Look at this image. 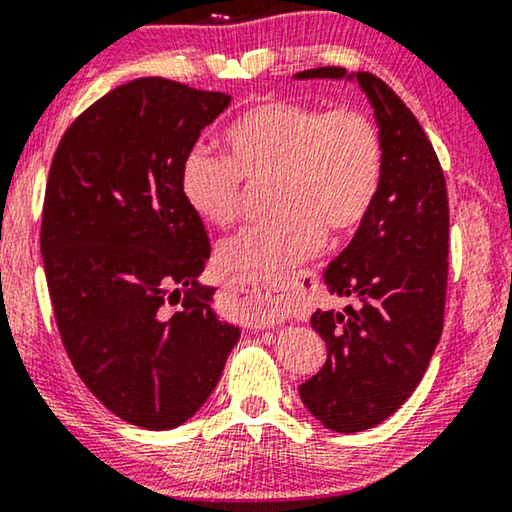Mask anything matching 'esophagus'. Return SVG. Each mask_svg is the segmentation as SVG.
Listing matches in <instances>:
<instances>
[{
  "instance_id": "obj_1",
  "label": "esophagus",
  "mask_w": 512,
  "mask_h": 512,
  "mask_svg": "<svg viewBox=\"0 0 512 512\" xmlns=\"http://www.w3.org/2000/svg\"><path fill=\"white\" fill-rule=\"evenodd\" d=\"M269 301L280 310L294 308V305L301 301V287L296 285V282H285L282 289H276V292L269 289Z\"/></svg>"
}]
</instances>
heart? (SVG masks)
<instances>
[{"label": "heart", "mask_w": 512, "mask_h": 512, "mask_svg": "<svg viewBox=\"0 0 512 512\" xmlns=\"http://www.w3.org/2000/svg\"><path fill=\"white\" fill-rule=\"evenodd\" d=\"M227 156L195 144L181 163V195L211 227L241 218L243 181H271L276 218L220 243L227 276L276 280L315 253L326 236H345L368 218L384 174V140L368 114L266 101L225 133Z\"/></svg>", "instance_id": "b5f03b06"}]
</instances>
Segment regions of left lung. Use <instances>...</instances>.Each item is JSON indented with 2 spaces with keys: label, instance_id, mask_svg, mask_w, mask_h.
<instances>
[{
  "label": "left lung",
  "instance_id": "1",
  "mask_svg": "<svg viewBox=\"0 0 512 512\" xmlns=\"http://www.w3.org/2000/svg\"><path fill=\"white\" fill-rule=\"evenodd\" d=\"M345 73L322 66L296 78ZM356 82L375 108L384 174L368 218L326 269L331 294L356 305L312 315L329 358L299 388L310 414L345 434L386 421L421 384L444 331L451 246L444 170L423 126L377 75L358 71Z\"/></svg>",
  "mask_w": 512,
  "mask_h": 512
}]
</instances>
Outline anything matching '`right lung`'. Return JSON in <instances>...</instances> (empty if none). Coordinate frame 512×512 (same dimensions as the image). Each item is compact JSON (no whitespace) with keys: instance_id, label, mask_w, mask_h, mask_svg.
I'll use <instances>...</instances> for the list:
<instances>
[{"instance_id":"obj_1","label":"right lung","mask_w":512,"mask_h":512,"mask_svg":"<svg viewBox=\"0 0 512 512\" xmlns=\"http://www.w3.org/2000/svg\"><path fill=\"white\" fill-rule=\"evenodd\" d=\"M232 96L137 78L80 114L52 158L41 253L75 372L126 423L170 430L202 407L239 329L200 285L211 255L183 156Z\"/></svg>"}]
</instances>
